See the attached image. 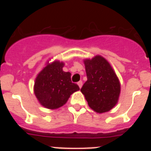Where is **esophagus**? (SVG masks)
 <instances>
[{
    "label": "esophagus",
    "instance_id": "1",
    "mask_svg": "<svg viewBox=\"0 0 151 151\" xmlns=\"http://www.w3.org/2000/svg\"><path fill=\"white\" fill-rule=\"evenodd\" d=\"M77 84H78V87H79L80 88H82V81H79V82H78Z\"/></svg>",
    "mask_w": 151,
    "mask_h": 151
}]
</instances>
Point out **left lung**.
Wrapping results in <instances>:
<instances>
[{
    "mask_svg": "<svg viewBox=\"0 0 151 151\" xmlns=\"http://www.w3.org/2000/svg\"><path fill=\"white\" fill-rule=\"evenodd\" d=\"M88 80L81 91L88 106L97 113H105L116 104L120 84L109 63L101 56L84 61Z\"/></svg>",
    "mask_w": 151,
    "mask_h": 151,
    "instance_id": "obj_1",
    "label": "left lung"
}]
</instances>
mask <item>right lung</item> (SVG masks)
<instances>
[{
    "label": "right lung",
    "mask_w": 151,
    "mask_h": 151,
    "mask_svg": "<svg viewBox=\"0 0 151 151\" xmlns=\"http://www.w3.org/2000/svg\"><path fill=\"white\" fill-rule=\"evenodd\" d=\"M63 65L59 61L48 64L36 78L35 94L45 107H60L73 92L79 90L78 85L72 82L71 73L63 71Z\"/></svg>",
    "instance_id": "obj_1"
}]
</instances>
